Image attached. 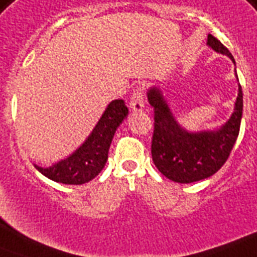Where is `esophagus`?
I'll use <instances>...</instances> for the list:
<instances>
[{"label": "esophagus", "mask_w": 257, "mask_h": 257, "mask_svg": "<svg viewBox=\"0 0 257 257\" xmlns=\"http://www.w3.org/2000/svg\"><path fill=\"white\" fill-rule=\"evenodd\" d=\"M129 105L133 110H143L144 108V92L141 87H137L136 89H133V93L131 96V101H129Z\"/></svg>", "instance_id": "34e87169"}]
</instances>
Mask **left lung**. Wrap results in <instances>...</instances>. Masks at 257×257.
Segmentation results:
<instances>
[{"instance_id": "left-lung-1", "label": "left lung", "mask_w": 257, "mask_h": 257, "mask_svg": "<svg viewBox=\"0 0 257 257\" xmlns=\"http://www.w3.org/2000/svg\"><path fill=\"white\" fill-rule=\"evenodd\" d=\"M207 43L233 60L228 49L214 35L208 34ZM148 99L154 109L152 158L156 168L166 178L179 183L197 182L215 174L230 157L239 136L243 113L240 85L232 116L216 132L187 133L179 128L160 89H150Z\"/></svg>"}]
</instances>
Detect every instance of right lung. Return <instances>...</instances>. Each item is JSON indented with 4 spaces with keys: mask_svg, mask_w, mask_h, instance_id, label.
I'll list each match as a JSON object with an SVG mask.
<instances>
[{
    "mask_svg": "<svg viewBox=\"0 0 257 257\" xmlns=\"http://www.w3.org/2000/svg\"><path fill=\"white\" fill-rule=\"evenodd\" d=\"M126 116L128 107L124 101L114 100L108 105L87 141L72 156L51 168H35L55 182L66 185H83L88 182L103 170L114 132Z\"/></svg>",
    "mask_w": 257,
    "mask_h": 257,
    "instance_id": "1",
    "label": "right lung"
}]
</instances>
